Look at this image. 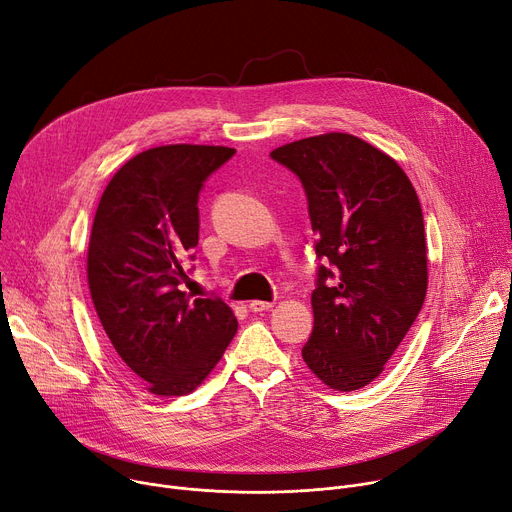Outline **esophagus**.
I'll list each match as a JSON object with an SVG mask.
<instances>
[{"label": "esophagus", "instance_id": "1", "mask_svg": "<svg viewBox=\"0 0 512 512\" xmlns=\"http://www.w3.org/2000/svg\"><path fill=\"white\" fill-rule=\"evenodd\" d=\"M271 306H274V302H265V300H251L249 302V309L253 313H263V311H269Z\"/></svg>", "mask_w": 512, "mask_h": 512}]
</instances>
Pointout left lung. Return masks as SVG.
Listing matches in <instances>:
<instances>
[{
    "instance_id": "8db88e82",
    "label": "left lung",
    "mask_w": 512,
    "mask_h": 512,
    "mask_svg": "<svg viewBox=\"0 0 512 512\" xmlns=\"http://www.w3.org/2000/svg\"><path fill=\"white\" fill-rule=\"evenodd\" d=\"M269 156L302 183L323 261L302 358L327 387L356 391L379 377L422 311L428 259L418 195L391 156L350 133Z\"/></svg>"
}]
</instances>
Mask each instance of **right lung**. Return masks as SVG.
I'll return each instance as SVG.
<instances>
[{"label": "right lung", "mask_w": 512, "mask_h": 512, "mask_svg": "<svg viewBox=\"0 0 512 512\" xmlns=\"http://www.w3.org/2000/svg\"><path fill=\"white\" fill-rule=\"evenodd\" d=\"M234 154L191 144L146 150L117 170L98 203L88 247L94 309L154 395L191 393L238 327L222 298L181 288L199 241V193Z\"/></svg>", "instance_id": "1"}]
</instances>
